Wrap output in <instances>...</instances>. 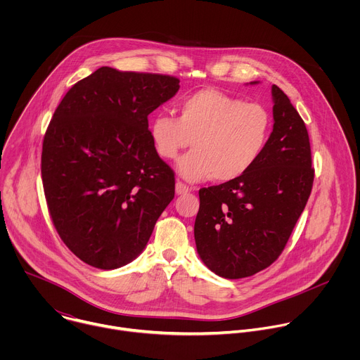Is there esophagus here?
<instances>
[{
    "mask_svg": "<svg viewBox=\"0 0 360 360\" xmlns=\"http://www.w3.org/2000/svg\"><path fill=\"white\" fill-rule=\"evenodd\" d=\"M191 191V188L189 186H186L185 184H182V182H176V185H175V192H176V195H184V193H188Z\"/></svg>",
    "mask_w": 360,
    "mask_h": 360,
    "instance_id": "1",
    "label": "esophagus"
}]
</instances>
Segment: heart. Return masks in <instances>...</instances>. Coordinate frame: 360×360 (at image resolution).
I'll return each mask as SVG.
<instances>
[{"mask_svg": "<svg viewBox=\"0 0 360 360\" xmlns=\"http://www.w3.org/2000/svg\"><path fill=\"white\" fill-rule=\"evenodd\" d=\"M272 128V115L264 105L208 88L182 99L179 118L157 114L150 120L149 134L157 152L167 160H175L192 143L193 150L176 164L184 179L228 182L258 164Z\"/></svg>", "mask_w": 360, "mask_h": 360, "instance_id": "1", "label": "heart"}]
</instances>
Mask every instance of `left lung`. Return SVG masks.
<instances>
[{
    "instance_id": "8db88e82",
    "label": "left lung",
    "mask_w": 360,
    "mask_h": 360,
    "mask_svg": "<svg viewBox=\"0 0 360 360\" xmlns=\"http://www.w3.org/2000/svg\"><path fill=\"white\" fill-rule=\"evenodd\" d=\"M272 101L274 129L258 164L233 181L199 191L196 250L205 265L226 279L252 276L278 259L312 191L304 122L276 85Z\"/></svg>"
}]
</instances>
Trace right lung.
I'll return each instance as SVG.
<instances>
[{
	"mask_svg": "<svg viewBox=\"0 0 360 360\" xmlns=\"http://www.w3.org/2000/svg\"><path fill=\"white\" fill-rule=\"evenodd\" d=\"M179 89L160 74L101 67L63 98L44 136L41 175L64 243L98 269H117L145 249L175 195L148 115Z\"/></svg>",
	"mask_w": 360,
	"mask_h": 360,
	"instance_id": "add662e5",
	"label": "right lung"
}]
</instances>
